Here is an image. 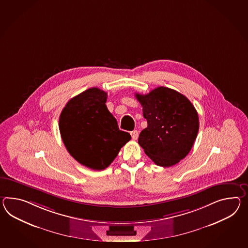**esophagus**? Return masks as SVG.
Here are the masks:
<instances>
[{"mask_svg":"<svg viewBox=\"0 0 248 248\" xmlns=\"http://www.w3.org/2000/svg\"><path fill=\"white\" fill-rule=\"evenodd\" d=\"M131 136H132V139L133 140L138 139V137H139V133H138V131L134 130L133 132H131Z\"/></svg>","mask_w":248,"mask_h":248,"instance_id":"obj_1","label":"esophagus"}]
</instances>
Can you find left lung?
Returning <instances> with one entry per match:
<instances>
[{
  "label": "left lung",
  "mask_w": 248,
  "mask_h": 248,
  "mask_svg": "<svg viewBox=\"0 0 248 248\" xmlns=\"http://www.w3.org/2000/svg\"><path fill=\"white\" fill-rule=\"evenodd\" d=\"M142 107L148 126L138 143L154 163L169 168L191 151L199 131V117L187 97L166 87L146 95L135 94Z\"/></svg>",
  "instance_id": "left-lung-1"
}]
</instances>
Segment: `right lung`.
<instances>
[{"label": "right lung", "mask_w": 248, "mask_h": 248, "mask_svg": "<svg viewBox=\"0 0 248 248\" xmlns=\"http://www.w3.org/2000/svg\"><path fill=\"white\" fill-rule=\"evenodd\" d=\"M107 92L91 88L70 99L59 118L61 137L79 163L94 170L107 169L130 140L119 130L106 106Z\"/></svg>", "instance_id": "obj_1"}]
</instances>
